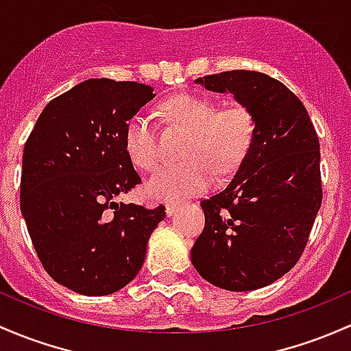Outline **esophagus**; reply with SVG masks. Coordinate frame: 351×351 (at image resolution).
Here are the masks:
<instances>
[{"mask_svg": "<svg viewBox=\"0 0 351 351\" xmlns=\"http://www.w3.org/2000/svg\"><path fill=\"white\" fill-rule=\"evenodd\" d=\"M180 206H182V204H176V202H169V204L166 205V213H168V215L171 217L173 213H175L176 210L180 208Z\"/></svg>", "mask_w": 351, "mask_h": 351, "instance_id": "34e87169", "label": "esophagus"}]
</instances>
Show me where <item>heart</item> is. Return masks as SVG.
<instances>
[{
	"mask_svg": "<svg viewBox=\"0 0 351 351\" xmlns=\"http://www.w3.org/2000/svg\"><path fill=\"white\" fill-rule=\"evenodd\" d=\"M165 109L191 134L185 147L188 160L163 166L147 182V191L153 197L182 198L204 193L215 182L217 169L228 175L242 165L256 139V114L242 102L220 108L215 99L182 94L168 99ZM124 146L139 168L151 171L160 165L156 124L149 110H138L129 119Z\"/></svg>",
	"mask_w": 351,
	"mask_h": 351,
	"instance_id": "b5f03b06",
	"label": "heart"
}]
</instances>
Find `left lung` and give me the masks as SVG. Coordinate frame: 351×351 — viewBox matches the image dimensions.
<instances>
[{
  "label": "left lung",
  "instance_id": "8db88e82",
  "mask_svg": "<svg viewBox=\"0 0 351 351\" xmlns=\"http://www.w3.org/2000/svg\"><path fill=\"white\" fill-rule=\"evenodd\" d=\"M197 82L249 106L257 132L230 183L202 200L205 227L191 263L213 286L259 289L306 249L323 200L318 134L296 94L265 73L230 70Z\"/></svg>",
  "mask_w": 351,
  "mask_h": 351
}]
</instances>
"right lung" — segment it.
<instances>
[{
    "mask_svg": "<svg viewBox=\"0 0 351 351\" xmlns=\"http://www.w3.org/2000/svg\"><path fill=\"white\" fill-rule=\"evenodd\" d=\"M156 94L138 82L88 79L47 104L23 149L20 206L53 281L86 296L131 282L165 205L117 204L141 183L124 132Z\"/></svg>",
    "mask_w": 351,
    "mask_h": 351,
    "instance_id": "obj_1",
    "label": "right lung"
}]
</instances>
